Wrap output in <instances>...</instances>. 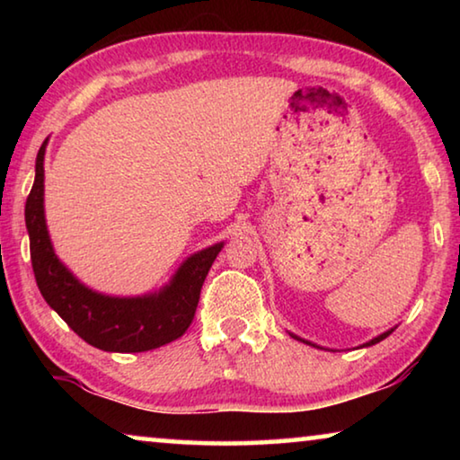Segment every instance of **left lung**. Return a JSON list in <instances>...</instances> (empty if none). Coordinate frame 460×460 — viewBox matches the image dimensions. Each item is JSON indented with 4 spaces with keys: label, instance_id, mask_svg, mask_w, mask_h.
Segmentation results:
<instances>
[{
    "label": "left lung",
    "instance_id": "8db88e82",
    "mask_svg": "<svg viewBox=\"0 0 460 460\" xmlns=\"http://www.w3.org/2000/svg\"><path fill=\"white\" fill-rule=\"evenodd\" d=\"M394 332V329H389V331H385V332H381L379 337H376V339H371L369 342H365L363 347H371V345H376V342H379V341H384L385 337H389V334ZM292 337L296 339V341H302V342H306V345H313V342H308V341H305V339H300V337H296V334H292ZM313 347H316V345H313Z\"/></svg>",
    "mask_w": 460,
    "mask_h": 460
}]
</instances>
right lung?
Returning <instances> with one entry per match:
<instances>
[{
    "label": "right lung",
    "mask_w": 460,
    "mask_h": 460,
    "mask_svg": "<svg viewBox=\"0 0 460 460\" xmlns=\"http://www.w3.org/2000/svg\"><path fill=\"white\" fill-rule=\"evenodd\" d=\"M44 152L36 155V178L26 200V229L38 290L52 310L89 345L111 353H142L182 337L197 313L200 288L221 243L186 260L160 292L119 298L93 292L54 253L44 219Z\"/></svg>",
    "instance_id": "obj_1"
}]
</instances>
